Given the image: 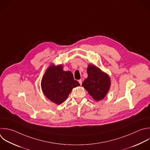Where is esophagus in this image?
<instances>
[{
    "label": "esophagus",
    "instance_id": "esophagus-1",
    "mask_svg": "<svg viewBox=\"0 0 150 150\" xmlns=\"http://www.w3.org/2000/svg\"><path fill=\"white\" fill-rule=\"evenodd\" d=\"M78 82H79V83H80V85H82V80H81V79H79V80H78Z\"/></svg>",
    "mask_w": 150,
    "mask_h": 150
}]
</instances>
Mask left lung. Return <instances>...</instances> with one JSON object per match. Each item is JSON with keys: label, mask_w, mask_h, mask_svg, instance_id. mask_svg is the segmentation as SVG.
I'll use <instances>...</instances> for the list:
<instances>
[{"label": "left lung", "mask_w": 150, "mask_h": 150, "mask_svg": "<svg viewBox=\"0 0 150 150\" xmlns=\"http://www.w3.org/2000/svg\"><path fill=\"white\" fill-rule=\"evenodd\" d=\"M88 78L84 80L82 86L96 101L105 98L110 86V76L96 67L89 65L87 68Z\"/></svg>", "instance_id": "8db88e82"}]
</instances>
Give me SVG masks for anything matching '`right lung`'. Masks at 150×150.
I'll return each mask as SVG.
<instances>
[{
  "instance_id": "obj_1",
  "label": "right lung",
  "mask_w": 150,
  "mask_h": 150,
  "mask_svg": "<svg viewBox=\"0 0 150 150\" xmlns=\"http://www.w3.org/2000/svg\"><path fill=\"white\" fill-rule=\"evenodd\" d=\"M72 73L64 71L62 65H51L46 69L41 81L45 95L52 102L60 105L68 98L72 89L79 86Z\"/></svg>"
}]
</instances>
